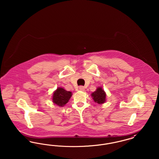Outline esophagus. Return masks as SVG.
<instances>
[{"label":"esophagus","mask_w":159,"mask_h":159,"mask_svg":"<svg viewBox=\"0 0 159 159\" xmlns=\"http://www.w3.org/2000/svg\"><path fill=\"white\" fill-rule=\"evenodd\" d=\"M79 89H80V91H84V87H83L82 86H79Z\"/></svg>","instance_id":"34e87169"}]
</instances>
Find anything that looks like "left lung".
I'll return each instance as SVG.
<instances>
[{"label":"left lung","instance_id":"8db88e82","mask_svg":"<svg viewBox=\"0 0 159 159\" xmlns=\"http://www.w3.org/2000/svg\"><path fill=\"white\" fill-rule=\"evenodd\" d=\"M91 96L93 101L99 104L106 102V93L101 87H98L94 92L92 93Z\"/></svg>","mask_w":159,"mask_h":159}]
</instances>
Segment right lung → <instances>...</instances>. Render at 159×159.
Returning <instances> with one entry per match:
<instances>
[{"instance_id":"1","label":"right lung","mask_w":159,"mask_h":159,"mask_svg":"<svg viewBox=\"0 0 159 159\" xmlns=\"http://www.w3.org/2000/svg\"><path fill=\"white\" fill-rule=\"evenodd\" d=\"M72 95V93L70 91H66L64 88H58L54 92L52 96L53 103L60 107L65 106Z\"/></svg>"}]
</instances>
